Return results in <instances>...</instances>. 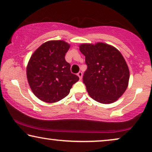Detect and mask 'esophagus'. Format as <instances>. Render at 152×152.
I'll return each mask as SVG.
<instances>
[{"instance_id": "obj_1", "label": "esophagus", "mask_w": 152, "mask_h": 152, "mask_svg": "<svg viewBox=\"0 0 152 152\" xmlns=\"http://www.w3.org/2000/svg\"><path fill=\"white\" fill-rule=\"evenodd\" d=\"M77 75H78L79 77H80V80H82V72H81V71L79 72L78 73H77Z\"/></svg>"}]
</instances>
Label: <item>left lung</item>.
<instances>
[{"instance_id": "obj_1", "label": "left lung", "mask_w": 152, "mask_h": 152, "mask_svg": "<svg viewBox=\"0 0 152 152\" xmlns=\"http://www.w3.org/2000/svg\"><path fill=\"white\" fill-rule=\"evenodd\" d=\"M80 50L85 56L87 69L83 82L95 101L111 104L122 96L128 86L129 70L120 52L107 43H84Z\"/></svg>"}]
</instances>
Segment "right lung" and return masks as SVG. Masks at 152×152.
<instances>
[{"mask_svg": "<svg viewBox=\"0 0 152 152\" xmlns=\"http://www.w3.org/2000/svg\"><path fill=\"white\" fill-rule=\"evenodd\" d=\"M70 45L64 41L43 43L31 56L27 66V78L31 90L47 103L61 100L69 94L79 77L70 72L65 59Z\"/></svg>", "mask_w": 152, "mask_h": 152, "instance_id": "add662e5", "label": "right lung"}]
</instances>
